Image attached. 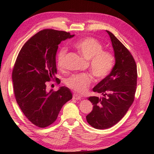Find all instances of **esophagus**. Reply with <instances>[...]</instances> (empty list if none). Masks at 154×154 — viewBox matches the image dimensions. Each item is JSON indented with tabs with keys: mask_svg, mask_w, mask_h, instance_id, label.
<instances>
[{
	"mask_svg": "<svg viewBox=\"0 0 154 154\" xmlns=\"http://www.w3.org/2000/svg\"><path fill=\"white\" fill-rule=\"evenodd\" d=\"M81 98H82V96L77 94H74L73 96H72V99L73 100H81Z\"/></svg>",
	"mask_w": 154,
	"mask_h": 154,
	"instance_id": "esophagus-1",
	"label": "esophagus"
}]
</instances>
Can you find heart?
<instances>
[{"label": "heart", "instance_id": "1", "mask_svg": "<svg viewBox=\"0 0 154 154\" xmlns=\"http://www.w3.org/2000/svg\"><path fill=\"white\" fill-rule=\"evenodd\" d=\"M75 47L83 58L89 60L90 71L98 79H103L110 74L114 66L115 58L110 51H103V47L98 40L87 37L77 41ZM67 49L62 48L57 55V64L63 68ZM92 77L89 74L73 75L66 80V84L75 92L83 93L88 90Z\"/></svg>", "mask_w": 154, "mask_h": 154}]
</instances>
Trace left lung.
Wrapping results in <instances>:
<instances>
[{"label":"left lung","instance_id":"1","mask_svg":"<svg viewBox=\"0 0 154 154\" xmlns=\"http://www.w3.org/2000/svg\"><path fill=\"white\" fill-rule=\"evenodd\" d=\"M115 57V65L107 77L94 87L103 97L90 96L93 109L86 116L88 123L96 129H106L121 120L134 99L137 82V64L130 52L108 30Z\"/></svg>","mask_w":154,"mask_h":154}]
</instances>
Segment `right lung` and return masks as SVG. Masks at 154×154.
<instances>
[{
  "mask_svg": "<svg viewBox=\"0 0 154 154\" xmlns=\"http://www.w3.org/2000/svg\"><path fill=\"white\" fill-rule=\"evenodd\" d=\"M69 32L51 29L41 30L21 49L12 72L17 103L35 126L45 128L56 120L61 109L72 98L69 88L56 92L46 90V82L56 78V56L62 41L73 37Z\"/></svg>",
  "mask_w": 154,
  "mask_h": 154,
  "instance_id": "obj_1",
  "label": "right lung"
}]
</instances>
